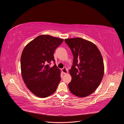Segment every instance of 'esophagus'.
I'll use <instances>...</instances> for the list:
<instances>
[{
	"label": "esophagus",
	"mask_w": 124,
	"mask_h": 124,
	"mask_svg": "<svg viewBox=\"0 0 124 124\" xmlns=\"http://www.w3.org/2000/svg\"><path fill=\"white\" fill-rule=\"evenodd\" d=\"M62 71L63 74H67V73H68V70H67V69L66 68H65V67L62 69Z\"/></svg>",
	"instance_id": "1"
}]
</instances>
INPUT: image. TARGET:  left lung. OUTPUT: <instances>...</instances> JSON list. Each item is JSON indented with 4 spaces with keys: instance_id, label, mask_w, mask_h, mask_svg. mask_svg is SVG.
Here are the masks:
<instances>
[{
    "instance_id": "1",
    "label": "left lung",
    "mask_w": 124,
    "mask_h": 124,
    "mask_svg": "<svg viewBox=\"0 0 124 124\" xmlns=\"http://www.w3.org/2000/svg\"><path fill=\"white\" fill-rule=\"evenodd\" d=\"M73 55L69 70L72 78L68 84L70 92L78 97L92 94L100 85L104 75L102 56L96 45L81 38L66 39Z\"/></svg>"
}]
</instances>
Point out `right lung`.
<instances>
[{
  "instance_id": "right-lung-1",
  "label": "right lung",
  "mask_w": 124,
  "mask_h": 124,
  "mask_svg": "<svg viewBox=\"0 0 124 124\" xmlns=\"http://www.w3.org/2000/svg\"><path fill=\"white\" fill-rule=\"evenodd\" d=\"M63 41L50 35H40L24 47L21 57L22 76L27 88L40 98L56 91L61 81V70L55 65L54 53Z\"/></svg>"
}]
</instances>
